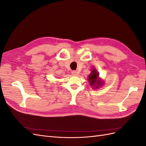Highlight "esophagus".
Here are the masks:
<instances>
[{
	"mask_svg": "<svg viewBox=\"0 0 146 146\" xmlns=\"http://www.w3.org/2000/svg\"><path fill=\"white\" fill-rule=\"evenodd\" d=\"M72 74L73 75V76H78V72L77 71H76V70H72Z\"/></svg>",
	"mask_w": 146,
	"mask_h": 146,
	"instance_id": "34e87169",
	"label": "esophagus"
}]
</instances>
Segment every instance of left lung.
<instances>
[{"label":"left lung","mask_w":146,"mask_h":146,"mask_svg":"<svg viewBox=\"0 0 146 146\" xmlns=\"http://www.w3.org/2000/svg\"><path fill=\"white\" fill-rule=\"evenodd\" d=\"M99 74L97 71L96 69H93L91 72L89 77H88V81L90 82V86L96 88H99L100 86L103 85V82L99 78Z\"/></svg>","instance_id":"left-lung-1"}]
</instances>
